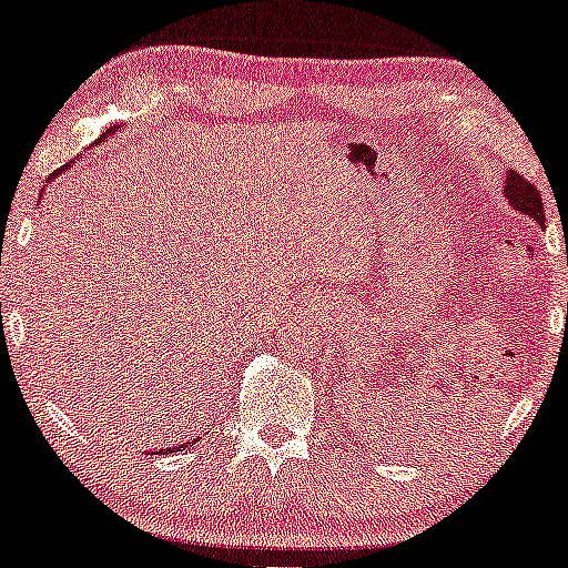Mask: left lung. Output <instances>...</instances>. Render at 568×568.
<instances>
[{"label":"left lung","instance_id":"left-lung-1","mask_svg":"<svg viewBox=\"0 0 568 568\" xmlns=\"http://www.w3.org/2000/svg\"><path fill=\"white\" fill-rule=\"evenodd\" d=\"M504 196H507L509 206L519 214H527L535 220L540 227H546V214H542V201L538 189H532V183H527L519 173H511L507 170V178H504Z\"/></svg>","mask_w":568,"mask_h":568}]
</instances>
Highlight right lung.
Segmentation results:
<instances>
[{"label":"right lung","instance_id":"right-lung-1","mask_svg":"<svg viewBox=\"0 0 568 568\" xmlns=\"http://www.w3.org/2000/svg\"><path fill=\"white\" fill-rule=\"evenodd\" d=\"M113 129H115V126H113ZM113 129H108V134L100 136V142H105V139L113 134ZM59 173H61V170H59ZM59 173H53V175H51V181H53V178H59ZM196 442H199V439L181 442V445H175V447H165V449H160V453H165V455H170V453H181V449H185V447H193V445H196Z\"/></svg>","mask_w":568,"mask_h":568}]
</instances>
